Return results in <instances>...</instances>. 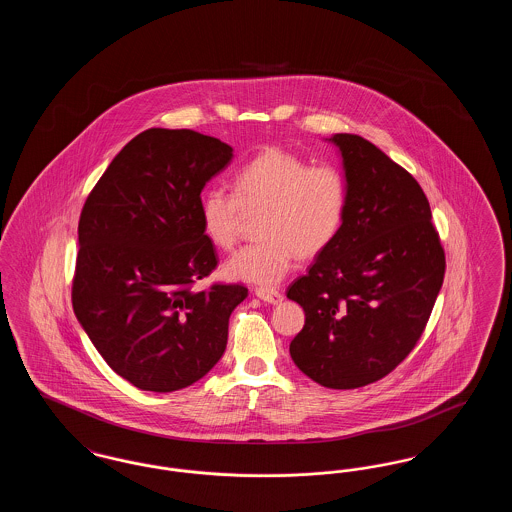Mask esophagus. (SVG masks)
I'll list each match as a JSON object with an SVG mask.
<instances>
[{
  "label": "esophagus",
  "instance_id": "34e87169",
  "mask_svg": "<svg viewBox=\"0 0 512 512\" xmlns=\"http://www.w3.org/2000/svg\"><path fill=\"white\" fill-rule=\"evenodd\" d=\"M255 295L259 299H263L265 303H270V305H278V303L284 301V295L278 292V290H274V288H257Z\"/></svg>",
  "mask_w": 512,
  "mask_h": 512
}]
</instances>
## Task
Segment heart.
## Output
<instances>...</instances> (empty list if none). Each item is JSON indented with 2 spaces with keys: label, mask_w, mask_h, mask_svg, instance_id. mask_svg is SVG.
Here are the masks:
<instances>
[{
  "label": "heart",
  "mask_w": 512,
  "mask_h": 512,
  "mask_svg": "<svg viewBox=\"0 0 512 512\" xmlns=\"http://www.w3.org/2000/svg\"><path fill=\"white\" fill-rule=\"evenodd\" d=\"M234 182L236 194L211 186L199 199L203 234L224 251L238 242L245 213L261 211V238L224 265L232 280L276 284L290 272L297 255L315 257L336 240L349 201L347 178L336 165H309L288 149L268 147L236 172Z\"/></svg>",
  "instance_id": "obj_1"
}]
</instances>
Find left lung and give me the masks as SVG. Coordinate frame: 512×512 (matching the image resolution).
<instances>
[{"label": "left lung", "mask_w": 512, "mask_h": 512, "mask_svg": "<svg viewBox=\"0 0 512 512\" xmlns=\"http://www.w3.org/2000/svg\"><path fill=\"white\" fill-rule=\"evenodd\" d=\"M349 186L336 240L288 288L305 311L290 343L324 388L378 382L420 340L445 276V251L413 174L357 134H334Z\"/></svg>", "instance_id": "left-lung-1"}]
</instances>
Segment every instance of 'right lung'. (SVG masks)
Here are the masks:
<instances>
[{
	"mask_svg": "<svg viewBox=\"0 0 512 512\" xmlns=\"http://www.w3.org/2000/svg\"><path fill=\"white\" fill-rule=\"evenodd\" d=\"M232 147L149 128L111 161L78 220L73 309L99 355L140 390H182L219 363L244 284L195 282L217 265L199 219L205 184Z\"/></svg>",
	"mask_w": 512,
	"mask_h": 512,
	"instance_id": "obj_1",
	"label": "right lung"
}]
</instances>
